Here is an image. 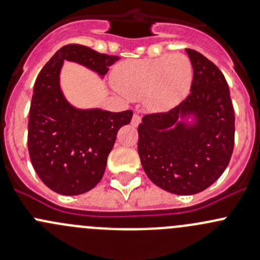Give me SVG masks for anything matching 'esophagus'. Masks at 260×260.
<instances>
[{"label": "esophagus", "instance_id": "esophagus-1", "mask_svg": "<svg viewBox=\"0 0 260 260\" xmlns=\"http://www.w3.org/2000/svg\"><path fill=\"white\" fill-rule=\"evenodd\" d=\"M131 123H132V125H135V127H137V125L141 123V115L133 114L132 120H131Z\"/></svg>", "mask_w": 260, "mask_h": 260}]
</instances>
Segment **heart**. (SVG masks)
Here are the masks:
<instances>
[{
    "label": "heart",
    "mask_w": 260,
    "mask_h": 260,
    "mask_svg": "<svg viewBox=\"0 0 260 260\" xmlns=\"http://www.w3.org/2000/svg\"><path fill=\"white\" fill-rule=\"evenodd\" d=\"M192 65L182 54L129 59L115 65L112 83L128 99H138L148 111L165 112L181 103L191 88Z\"/></svg>",
    "instance_id": "heart-1"
}]
</instances>
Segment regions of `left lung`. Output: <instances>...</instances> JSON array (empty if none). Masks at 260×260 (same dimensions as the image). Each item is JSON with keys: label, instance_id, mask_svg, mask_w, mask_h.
<instances>
[{"label": "left lung", "instance_id": "obj_1", "mask_svg": "<svg viewBox=\"0 0 260 260\" xmlns=\"http://www.w3.org/2000/svg\"><path fill=\"white\" fill-rule=\"evenodd\" d=\"M186 52L193 69L190 94L171 111L146 114L138 125V154L146 175L176 195L211 186L234 149L235 115L225 77L203 54ZM191 115L193 123L185 120Z\"/></svg>", "mask_w": 260, "mask_h": 260}]
</instances>
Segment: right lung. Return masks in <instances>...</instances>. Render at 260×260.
<instances>
[{"instance_id": "1", "label": "right lung", "mask_w": 260, "mask_h": 260, "mask_svg": "<svg viewBox=\"0 0 260 260\" xmlns=\"http://www.w3.org/2000/svg\"><path fill=\"white\" fill-rule=\"evenodd\" d=\"M64 60L103 77L119 56L69 44L46 62L34 86L27 135L31 164L49 188L72 196L91 190L102 180L118 131L131 122L133 112L74 108L60 90Z\"/></svg>"}]
</instances>
